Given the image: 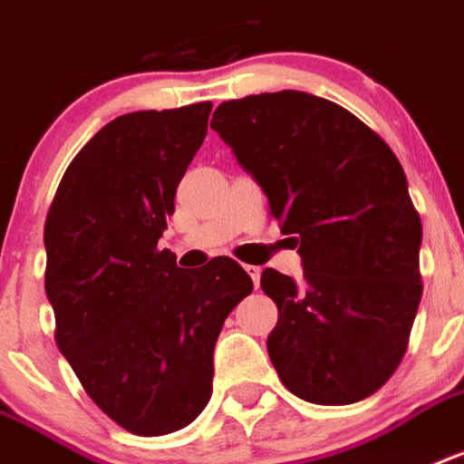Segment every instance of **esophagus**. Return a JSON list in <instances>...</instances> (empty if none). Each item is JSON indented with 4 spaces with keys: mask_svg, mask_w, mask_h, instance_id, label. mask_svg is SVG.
Returning <instances> with one entry per match:
<instances>
[{
    "mask_svg": "<svg viewBox=\"0 0 464 464\" xmlns=\"http://www.w3.org/2000/svg\"><path fill=\"white\" fill-rule=\"evenodd\" d=\"M245 271H247V274H250L252 284H255V288H257V285H259V266L247 265V266H245Z\"/></svg>",
    "mask_w": 464,
    "mask_h": 464,
    "instance_id": "obj_1",
    "label": "esophagus"
}]
</instances>
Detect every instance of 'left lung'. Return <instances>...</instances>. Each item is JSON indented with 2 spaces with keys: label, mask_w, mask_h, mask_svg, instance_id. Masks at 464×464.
Wrapping results in <instances>:
<instances>
[{
  "label": "left lung",
  "mask_w": 464,
  "mask_h": 464,
  "mask_svg": "<svg viewBox=\"0 0 464 464\" xmlns=\"http://www.w3.org/2000/svg\"><path fill=\"white\" fill-rule=\"evenodd\" d=\"M212 128L257 180L303 281L262 271L276 303L266 338L291 393L350 405L401 364L421 300V221L401 161L336 102L281 90L224 102Z\"/></svg>",
  "instance_id": "1"
}]
</instances>
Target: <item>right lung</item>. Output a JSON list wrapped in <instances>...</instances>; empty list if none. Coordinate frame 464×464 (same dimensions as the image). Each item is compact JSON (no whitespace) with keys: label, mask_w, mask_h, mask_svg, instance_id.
<instances>
[{"label":"right lung","mask_w":464,"mask_h":464,"mask_svg":"<svg viewBox=\"0 0 464 464\" xmlns=\"http://www.w3.org/2000/svg\"><path fill=\"white\" fill-rule=\"evenodd\" d=\"M212 102L123 114L75 154L44 221L56 345L85 393L138 436L188 427L212 395L214 345L252 293L231 257L180 269L160 250Z\"/></svg>","instance_id":"obj_1"}]
</instances>
